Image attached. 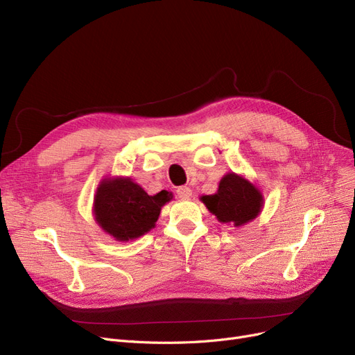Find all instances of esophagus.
I'll list each match as a JSON object with an SVG mask.
<instances>
[{"instance_id":"1","label":"esophagus","mask_w":355,"mask_h":355,"mask_svg":"<svg viewBox=\"0 0 355 355\" xmlns=\"http://www.w3.org/2000/svg\"><path fill=\"white\" fill-rule=\"evenodd\" d=\"M177 196L180 198H189V197H191V189L187 186H181L177 189Z\"/></svg>"}]
</instances>
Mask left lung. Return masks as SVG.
<instances>
[{"label": "left lung", "mask_w": 355, "mask_h": 355, "mask_svg": "<svg viewBox=\"0 0 355 355\" xmlns=\"http://www.w3.org/2000/svg\"><path fill=\"white\" fill-rule=\"evenodd\" d=\"M200 200L219 222L234 226L254 220L264 206L261 191L252 182L235 173H229L220 180L218 193L202 196Z\"/></svg>", "instance_id": "8db88e82"}]
</instances>
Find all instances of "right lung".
Returning a JSON list of instances; mask_svg holds the SVG:
<instances>
[{
    "label": "right lung",
    "mask_w": 355,
    "mask_h": 355,
    "mask_svg": "<svg viewBox=\"0 0 355 355\" xmlns=\"http://www.w3.org/2000/svg\"><path fill=\"white\" fill-rule=\"evenodd\" d=\"M173 198L165 190L149 196L130 178H104L94 197L96 222L116 241L139 238L155 226L161 207Z\"/></svg>",
    "instance_id": "1"
}]
</instances>
